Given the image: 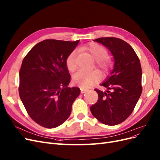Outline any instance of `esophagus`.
<instances>
[{
  "label": "esophagus",
  "instance_id": "obj_1",
  "mask_svg": "<svg viewBox=\"0 0 160 160\" xmlns=\"http://www.w3.org/2000/svg\"><path fill=\"white\" fill-rule=\"evenodd\" d=\"M80 92H81V93H86V92H88V90L84 89V88H80Z\"/></svg>",
  "mask_w": 160,
  "mask_h": 160
}]
</instances>
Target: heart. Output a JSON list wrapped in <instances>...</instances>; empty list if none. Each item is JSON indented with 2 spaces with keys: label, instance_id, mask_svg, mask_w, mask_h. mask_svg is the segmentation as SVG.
<instances>
[{
  "label": "heart",
  "instance_id": "obj_1",
  "mask_svg": "<svg viewBox=\"0 0 160 160\" xmlns=\"http://www.w3.org/2000/svg\"><path fill=\"white\" fill-rule=\"evenodd\" d=\"M84 49L90 53L92 58L96 61V67L103 72H107L112 67V62L108 58V52L104 47L98 44H90ZM76 51H73L68 55L66 59V65L68 70L74 71L76 68ZM99 79V76L96 72H88L84 70H79L72 77V82L76 85L82 88H88L95 84Z\"/></svg>",
  "mask_w": 160,
  "mask_h": 160
}]
</instances>
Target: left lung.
Listing matches in <instances>:
<instances>
[{"instance_id": "8db88e82", "label": "left lung", "mask_w": 160, "mask_h": 160, "mask_svg": "<svg viewBox=\"0 0 160 160\" xmlns=\"http://www.w3.org/2000/svg\"><path fill=\"white\" fill-rule=\"evenodd\" d=\"M93 41L107 47L115 62L111 75L101 84L108 90L95 89L98 100L90 107L91 113L104 125L114 126L131 115L141 96V65L132 47L122 39L100 38Z\"/></svg>"}]
</instances>
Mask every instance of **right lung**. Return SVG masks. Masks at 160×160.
<instances>
[{
    "mask_svg": "<svg viewBox=\"0 0 160 160\" xmlns=\"http://www.w3.org/2000/svg\"><path fill=\"white\" fill-rule=\"evenodd\" d=\"M79 43L45 39L35 45L23 59L19 95L28 115L38 125L53 128L67 121L80 93L69 88L66 59Z\"/></svg>",
    "mask_w": 160,
    "mask_h": 160,
    "instance_id": "add662e5",
    "label": "right lung"
}]
</instances>
